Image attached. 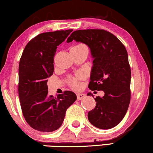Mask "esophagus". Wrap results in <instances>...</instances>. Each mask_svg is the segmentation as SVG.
Instances as JSON below:
<instances>
[{"label":"esophagus","mask_w":153,"mask_h":153,"mask_svg":"<svg viewBox=\"0 0 153 153\" xmlns=\"http://www.w3.org/2000/svg\"><path fill=\"white\" fill-rule=\"evenodd\" d=\"M85 97V95L84 94H77V99L78 100H81L83 99V98Z\"/></svg>","instance_id":"obj_1"}]
</instances>
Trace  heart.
Returning a JSON list of instances; mask_svg holds the SVG:
<instances>
[{
  "instance_id": "heart-1",
  "label": "heart",
  "mask_w": 153,
  "mask_h": 153,
  "mask_svg": "<svg viewBox=\"0 0 153 153\" xmlns=\"http://www.w3.org/2000/svg\"><path fill=\"white\" fill-rule=\"evenodd\" d=\"M71 50H88V47L82 43L77 44L76 45L73 46ZM68 83L71 85V88L73 89H78L80 87V82L79 81L78 78H70L68 79Z\"/></svg>"
}]
</instances>
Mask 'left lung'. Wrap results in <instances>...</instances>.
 <instances>
[{"mask_svg": "<svg viewBox=\"0 0 153 153\" xmlns=\"http://www.w3.org/2000/svg\"><path fill=\"white\" fill-rule=\"evenodd\" d=\"M73 40L87 45L94 57L89 89L105 94L94 99L96 106L88 113L89 122L99 129H111L124 118L130 102L131 69L127 50L117 36L103 29L75 31L67 42Z\"/></svg>", "mask_w": 153, "mask_h": 153, "instance_id": "1", "label": "left lung"}]
</instances>
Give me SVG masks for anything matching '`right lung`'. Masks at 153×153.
Segmentation results:
<instances>
[{
    "label": "right lung",
    "mask_w": 153,
    "mask_h": 153,
    "mask_svg": "<svg viewBox=\"0 0 153 153\" xmlns=\"http://www.w3.org/2000/svg\"><path fill=\"white\" fill-rule=\"evenodd\" d=\"M73 29L42 33L26 45L19 67V96L26 122L33 129L51 132L61 127L66 111L75 102L74 93L48 95L47 78L53 74L54 57Z\"/></svg>",
    "instance_id": "1"
}]
</instances>
